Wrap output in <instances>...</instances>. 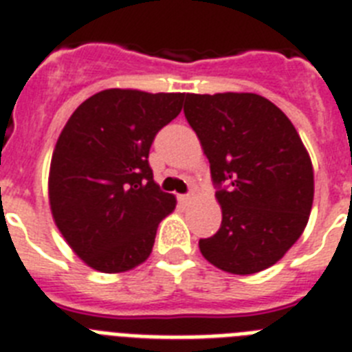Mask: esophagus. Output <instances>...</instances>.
Segmentation results:
<instances>
[{
  "label": "esophagus",
  "instance_id": "1",
  "mask_svg": "<svg viewBox=\"0 0 352 352\" xmlns=\"http://www.w3.org/2000/svg\"><path fill=\"white\" fill-rule=\"evenodd\" d=\"M178 199L182 203H188L190 199H192V194H182V196H178Z\"/></svg>",
  "mask_w": 352,
  "mask_h": 352
}]
</instances>
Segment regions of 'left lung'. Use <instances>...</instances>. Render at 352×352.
<instances>
[{
	"instance_id": "1",
	"label": "left lung",
	"mask_w": 352,
	"mask_h": 352,
	"mask_svg": "<svg viewBox=\"0 0 352 352\" xmlns=\"http://www.w3.org/2000/svg\"><path fill=\"white\" fill-rule=\"evenodd\" d=\"M185 118L210 162L223 221L199 239L203 257L234 275L274 266L302 235L315 194L297 129L255 93H187Z\"/></svg>"
}]
</instances>
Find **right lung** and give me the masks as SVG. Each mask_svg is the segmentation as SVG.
Wrapping results in <instances>:
<instances>
[{"label": "right lung", "mask_w": 352, "mask_h": 352, "mask_svg": "<svg viewBox=\"0 0 352 352\" xmlns=\"http://www.w3.org/2000/svg\"><path fill=\"white\" fill-rule=\"evenodd\" d=\"M183 98L185 93L104 89L66 122L52 156L50 208L66 243L93 270L122 274L153 252L156 228L176 197L160 190L147 158Z\"/></svg>", "instance_id": "right-lung-1"}]
</instances>
